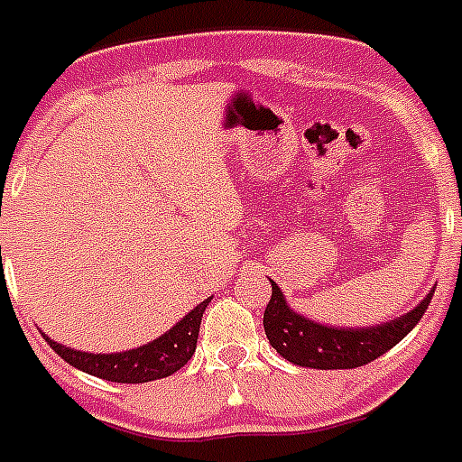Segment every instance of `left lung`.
<instances>
[{"label":"left lung","mask_w":462,"mask_h":462,"mask_svg":"<svg viewBox=\"0 0 462 462\" xmlns=\"http://www.w3.org/2000/svg\"><path fill=\"white\" fill-rule=\"evenodd\" d=\"M273 284V296L263 313L268 341L277 354L294 365L316 370H351L380 358L420 322L432 301L434 290L411 313L373 328H329L299 316L287 306L282 290Z\"/></svg>","instance_id":"left-lung-1"}]
</instances>
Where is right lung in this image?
<instances>
[{
	"instance_id": "1",
	"label": "right lung",
	"mask_w": 462,
	"mask_h": 462,
	"mask_svg": "<svg viewBox=\"0 0 462 462\" xmlns=\"http://www.w3.org/2000/svg\"><path fill=\"white\" fill-rule=\"evenodd\" d=\"M208 301H211V296L199 303L197 309L187 313L182 320L175 322V328L168 329L159 339L133 348V351H121V354H85V351L61 346L47 335L42 337L63 361L82 373L95 374V377L108 382H121V384H142V382L168 377V374L178 373L182 365H187L197 348L199 325H201V316H204Z\"/></svg>"
}]
</instances>
